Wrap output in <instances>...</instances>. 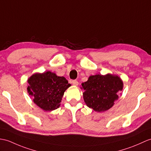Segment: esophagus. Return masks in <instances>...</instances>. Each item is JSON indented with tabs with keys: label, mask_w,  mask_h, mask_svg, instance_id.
Here are the masks:
<instances>
[{
	"label": "esophagus",
	"mask_w": 151,
	"mask_h": 151,
	"mask_svg": "<svg viewBox=\"0 0 151 151\" xmlns=\"http://www.w3.org/2000/svg\"><path fill=\"white\" fill-rule=\"evenodd\" d=\"M72 83H73V85L76 86H78V81H77V80H73V81H72Z\"/></svg>",
	"instance_id": "obj_1"
}]
</instances>
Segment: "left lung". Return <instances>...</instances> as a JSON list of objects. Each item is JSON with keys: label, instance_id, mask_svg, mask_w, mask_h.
<instances>
[{"label": "left lung", "instance_id": "left-lung-1", "mask_svg": "<svg viewBox=\"0 0 151 151\" xmlns=\"http://www.w3.org/2000/svg\"><path fill=\"white\" fill-rule=\"evenodd\" d=\"M84 90L83 97L87 106L97 112H104L113 106L118 99V93L123 89L120 77L107 74L90 76L82 83Z\"/></svg>", "mask_w": 151, "mask_h": 151}]
</instances>
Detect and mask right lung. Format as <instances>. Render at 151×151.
Segmentation results:
<instances>
[{
	"mask_svg": "<svg viewBox=\"0 0 151 151\" xmlns=\"http://www.w3.org/2000/svg\"><path fill=\"white\" fill-rule=\"evenodd\" d=\"M27 82V93L33 98L34 103L45 111L58 108L64 92L71 86L65 77L51 71L33 74Z\"/></svg>",
	"mask_w": 151,
	"mask_h": 151,
	"instance_id": "right-lung-1",
	"label": "right lung"
}]
</instances>
